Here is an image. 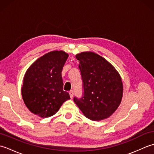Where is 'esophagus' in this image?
Segmentation results:
<instances>
[{
    "mask_svg": "<svg viewBox=\"0 0 154 154\" xmlns=\"http://www.w3.org/2000/svg\"><path fill=\"white\" fill-rule=\"evenodd\" d=\"M73 94H74V91H73V90H71V91H69V95H70V97H71V98H73Z\"/></svg>",
    "mask_w": 154,
    "mask_h": 154,
    "instance_id": "obj_1",
    "label": "esophagus"
}]
</instances>
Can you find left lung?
I'll return each mask as SVG.
<instances>
[{"instance_id":"8db88e82","label":"left lung","mask_w":154,"mask_h":154,"mask_svg":"<svg viewBox=\"0 0 154 154\" xmlns=\"http://www.w3.org/2000/svg\"><path fill=\"white\" fill-rule=\"evenodd\" d=\"M83 81V97L73 100L91 120L107 119L120 105L123 85L119 73L105 59L93 52L76 55Z\"/></svg>"}]
</instances>
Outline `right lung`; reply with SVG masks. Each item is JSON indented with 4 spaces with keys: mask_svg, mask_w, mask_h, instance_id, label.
<instances>
[{
    "mask_svg": "<svg viewBox=\"0 0 154 154\" xmlns=\"http://www.w3.org/2000/svg\"><path fill=\"white\" fill-rule=\"evenodd\" d=\"M68 54L53 51L45 54L28 69L22 87V95L28 109L42 118L53 116L69 94L63 91L61 77Z\"/></svg>",
    "mask_w": 154,
    "mask_h": 154,
    "instance_id": "obj_1",
    "label": "right lung"
}]
</instances>
